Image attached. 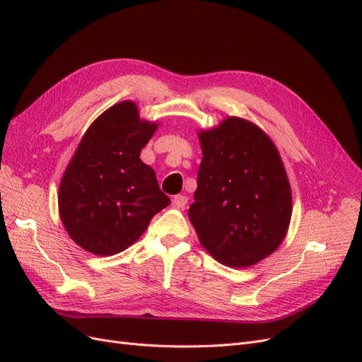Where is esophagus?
Returning a JSON list of instances; mask_svg holds the SVG:
<instances>
[{
  "label": "esophagus",
  "instance_id": "obj_1",
  "mask_svg": "<svg viewBox=\"0 0 362 362\" xmlns=\"http://www.w3.org/2000/svg\"><path fill=\"white\" fill-rule=\"evenodd\" d=\"M187 201H189L187 196H184V194H177V196H173L172 205H173L175 208H184L185 205H187Z\"/></svg>",
  "mask_w": 362,
  "mask_h": 362
}]
</instances>
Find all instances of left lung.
<instances>
[{
    "instance_id": "left-lung-1",
    "label": "left lung",
    "mask_w": 362,
    "mask_h": 362,
    "mask_svg": "<svg viewBox=\"0 0 362 362\" xmlns=\"http://www.w3.org/2000/svg\"><path fill=\"white\" fill-rule=\"evenodd\" d=\"M199 141L190 222L221 264L254 266L276 250L290 225L291 189L279 152L264 131L240 117L201 131Z\"/></svg>"
}]
</instances>
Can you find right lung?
<instances>
[{
	"label": "right lung",
	"mask_w": 362,
	"mask_h": 362,
	"mask_svg": "<svg viewBox=\"0 0 362 362\" xmlns=\"http://www.w3.org/2000/svg\"><path fill=\"white\" fill-rule=\"evenodd\" d=\"M157 124L131 101L108 108L86 131L59 189L60 218L74 242L95 255L125 250L170 204L140 151Z\"/></svg>",
	"instance_id": "1"
}]
</instances>
